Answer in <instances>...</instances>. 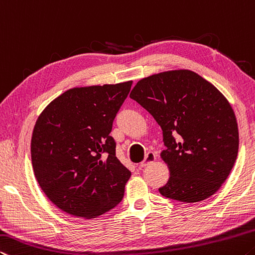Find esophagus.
Masks as SVG:
<instances>
[{"mask_svg": "<svg viewBox=\"0 0 255 255\" xmlns=\"http://www.w3.org/2000/svg\"><path fill=\"white\" fill-rule=\"evenodd\" d=\"M157 159V155L153 151H148L147 153H145V157L143 161L141 162V167H145L148 166L149 164H151V162H153Z\"/></svg>", "mask_w": 255, "mask_h": 255, "instance_id": "1", "label": "esophagus"}]
</instances>
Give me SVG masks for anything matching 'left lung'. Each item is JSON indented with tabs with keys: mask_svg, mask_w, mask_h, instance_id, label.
I'll return each mask as SVG.
<instances>
[{
	"mask_svg": "<svg viewBox=\"0 0 255 255\" xmlns=\"http://www.w3.org/2000/svg\"><path fill=\"white\" fill-rule=\"evenodd\" d=\"M130 97L162 130L170 177L160 194L187 203L215 194L239 152L236 118L224 95L193 71L174 70L141 79Z\"/></svg>",
	"mask_w": 255,
	"mask_h": 255,
	"instance_id": "left-lung-1",
	"label": "left lung"
}]
</instances>
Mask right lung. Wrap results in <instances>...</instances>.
<instances>
[{"instance_id": "add662e5", "label": "right lung", "mask_w": 255, "mask_h": 255, "mask_svg": "<svg viewBox=\"0 0 255 255\" xmlns=\"http://www.w3.org/2000/svg\"><path fill=\"white\" fill-rule=\"evenodd\" d=\"M132 81L72 88L48 104L31 136L37 182L66 214L96 218L124 197L131 172L115 153L113 122Z\"/></svg>"}]
</instances>
